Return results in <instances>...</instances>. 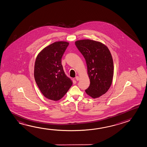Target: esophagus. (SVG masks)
I'll return each mask as SVG.
<instances>
[{
  "label": "esophagus",
  "mask_w": 147,
  "mask_h": 147,
  "mask_svg": "<svg viewBox=\"0 0 147 147\" xmlns=\"http://www.w3.org/2000/svg\"><path fill=\"white\" fill-rule=\"evenodd\" d=\"M76 80H77V81H79V80H80V78H79V77H78V76H77L76 77Z\"/></svg>",
  "instance_id": "obj_1"
}]
</instances>
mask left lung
I'll return each instance as SVG.
<instances>
[{
    "label": "left lung",
    "mask_w": 147,
    "mask_h": 147,
    "mask_svg": "<svg viewBox=\"0 0 147 147\" xmlns=\"http://www.w3.org/2000/svg\"><path fill=\"white\" fill-rule=\"evenodd\" d=\"M87 64L90 86L85 90L87 95L97 98L104 95L112 85L114 64L109 48L102 42L85 39L75 42Z\"/></svg>",
    "instance_id": "1"
}]
</instances>
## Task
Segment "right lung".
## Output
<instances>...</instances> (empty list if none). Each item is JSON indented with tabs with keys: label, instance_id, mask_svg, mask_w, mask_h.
Instances as JSON below:
<instances>
[{
	"label": "right lung",
	"instance_id": "add662e5",
	"mask_svg": "<svg viewBox=\"0 0 147 147\" xmlns=\"http://www.w3.org/2000/svg\"><path fill=\"white\" fill-rule=\"evenodd\" d=\"M69 42L59 41L44 48L35 60L34 76L42 95L58 101L72 86V80L65 75L61 60Z\"/></svg>",
	"mask_w": 147,
	"mask_h": 147
}]
</instances>
